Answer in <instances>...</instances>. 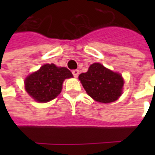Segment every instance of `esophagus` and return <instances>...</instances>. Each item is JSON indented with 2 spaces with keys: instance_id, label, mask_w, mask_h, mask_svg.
<instances>
[{
  "instance_id": "34e87169",
  "label": "esophagus",
  "mask_w": 155,
  "mask_h": 155,
  "mask_svg": "<svg viewBox=\"0 0 155 155\" xmlns=\"http://www.w3.org/2000/svg\"><path fill=\"white\" fill-rule=\"evenodd\" d=\"M72 74H73V75H74V77L77 78L78 75H79V71H78V70H74V71H72Z\"/></svg>"
}]
</instances>
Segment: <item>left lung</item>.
<instances>
[{
  "label": "left lung",
  "instance_id": "8db88e82",
  "mask_svg": "<svg viewBox=\"0 0 155 155\" xmlns=\"http://www.w3.org/2000/svg\"><path fill=\"white\" fill-rule=\"evenodd\" d=\"M79 80L90 96L100 103H111L122 94L124 79L119 73L94 63L87 72L79 75Z\"/></svg>",
  "mask_w": 155,
  "mask_h": 155
}]
</instances>
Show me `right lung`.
Returning a JSON list of instances; mask_svg holds the SVG:
<instances>
[{
  "label": "right lung",
  "instance_id": "1",
  "mask_svg": "<svg viewBox=\"0 0 155 155\" xmlns=\"http://www.w3.org/2000/svg\"><path fill=\"white\" fill-rule=\"evenodd\" d=\"M71 77L73 74L67 68L46 64L25 78V89L35 101L45 103L57 97L64 80Z\"/></svg>",
  "mask_w": 155,
  "mask_h": 155
}]
</instances>
